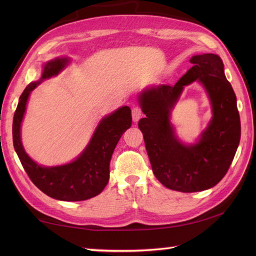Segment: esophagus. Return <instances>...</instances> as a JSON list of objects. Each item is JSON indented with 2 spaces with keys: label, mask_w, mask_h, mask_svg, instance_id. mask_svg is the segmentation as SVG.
<instances>
[{
  "label": "esophagus",
  "mask_w": 256,
  "mask_h": 256,
  "mask_svg": "<svg viewBox=\"0 0 256 256\" xmlns=\"http://www.w3.org/2000/svg\"><path fill=\"white\" fill-rule=\"evenodd\" d=\"M142 108H140L138 106H133L132 108V116H133V121L134 122H138V120L140 118V116H142Z\"/></svg>",
  "instance_id": "esophagus-1"
}]
</instances>
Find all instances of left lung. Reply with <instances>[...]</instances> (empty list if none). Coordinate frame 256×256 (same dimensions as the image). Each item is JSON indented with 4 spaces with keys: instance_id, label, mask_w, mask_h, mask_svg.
I'll return each mask as SVG.
<instances>
[{
    "instance_id": "left-lung-1",
    "label": "left lung",
    "mask_w": 256,
    "mask_h": 256,
    "mask_svg": "<svg viewBox=\"0 0 256 256\" xmlns=\"http://www.w3.org/2000/svg\"><path fill=\"white\" fill-rule=\"evenodd\" d=\"M192 67L177 82L143 92L140 103L146 118L138 121L155 177L172 190L202 192L224 177L241 138L236 96L226 80L222 59L196 55ZM198 80L208 92L214 118L196 146H182L169 123V112L184 85Z\"/></svg>"
}]
</instances>
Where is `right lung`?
I'll use <instances>...</instances> for the list:
<instances>
[{
    "label": "right lung",
    "instance_id": "right-lung-1",
    "mask_svg": "<svg viewBox=\"0 0 256 256\" xmlns=\"http://www.w3.org/2000/svg\"><path fill=\"white\" fill-rule=\"evenodd\" d=\"M66 62L67 59L64 58L47 62L40 80L56 76ZM38 84L32 82L26 86L14 113L13 144L22 165L32 184L54 199L81 201L96 197L108 182L110 160L118 140L131 126V108L122 106L103 118L84 153L72 162L57 167H42L25 153L20 135L27 99Z\"/></svg>",
    "mask_w": 256,
    "mask_h": 256
}]
</instances>
